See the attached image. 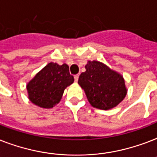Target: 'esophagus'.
<instances>
[{"label":"esophagus","mask_w":157,"mask_h":157,"mask_svg":"<svg viewBox=\"0 0 157 157\" xmlns=\"http://www.w3.org/2000/svg\"><path fill=\"white\" fill-rule=\"evenodd\" d=\"M74 78H75V81H78V79H79L78 74H77V75H75V76H74Z\"/></svg>","instance_id":"obj_1"}]
</instances>
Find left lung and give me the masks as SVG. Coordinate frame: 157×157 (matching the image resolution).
Instances as JSON below:
<instances>
[{
	"label": "left lung",
	"instance_id": "1",
	"mask_svg": "<svg viewBox=\"0 0 157 157\" xmlns=\"http://www.w3.org/2000/svg\"><path fill=\"white\" fill-rule=\"evenodd\" d=\"M78 84L90 104L103 110L117 106L127 94L123 76L98 61L87 63L86 71L79 76Z\"/></svg>",
	"mask_w": 157,
	"mask_h": 157
}]
</instances>
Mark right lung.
<instances>
[{
  "label": "right lung",
  "mask_w": 157,
  "mask_h": 157,
  "mask_svg": "<svg viewBox=\"0 0 157 157\" xmlns=\"http://www.w3.org/2000/svg\"><path fill=\"white\" fill-rule=\"evenodd\" d=\"M73 82L68 65L50 63L27 84L29 99L39 107L50 109L60 102L64 90Z\"/></svg>",
  "instance_id": "1"
}]
</instances>
